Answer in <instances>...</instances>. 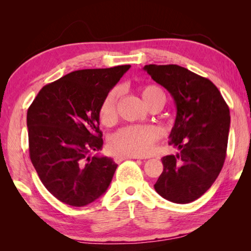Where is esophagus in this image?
I'll return each instance as SVG.
<instances>
[{"instance_id":"obj_1","label":"esophagus","mask_w":251,"mask_h":251,"mask_svg":"<svg viewBox=\"0 0 251 251\" xmlns=\"http://www.w3.org/2000/svg\"><path fill=\"white\" fill-rule=\"evenodd\" d=\"M125 159H138V157L136 156H116L114 160L116 161V163H121V161L125 160Z\"/></svg>"}]
</instances>
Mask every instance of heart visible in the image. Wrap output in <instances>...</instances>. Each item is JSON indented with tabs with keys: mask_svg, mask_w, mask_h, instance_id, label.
I'll return each mask as SVG.
<instances>
[{
	"mask_svg": "<svg viewBox=\"0 0 251 251\" xmlns=\"http://www.w3.org/2000/svg\"><path fill=\"white\" fill-rule=\"evenodd\" d=\"M161 92L154 85H148L142 91V97L147 103L152 96ZM120 97L118 88L110 91L103 100L100 110V122L105 126L115 124L117 118L116 106ZM160 133L158 128L154 126H127L116 131L109 139V148L114 154L121 156H136L143 157L151 154L154 144L159 138Z\"/></svg>",
	"mask_w": 251,
	"mask_h": 251,
	"instance_id": "heart-1",
	"label": "heart"
}]
</instances>
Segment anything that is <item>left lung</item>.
Masks as SVG:
<instances>
[{"label": "left lung", "instance_id": "obj_1", "mask_svg": "<svg viewBox=\"0 0 251 251\" xmlns=\"http://www.w3.org/2000/svg\"><path fill=\"white\" fill-rule=\"evenodd\" d=\"M144 70L171 93L177 108L169 145L179 152L161 158L164 169L154 188L172 202H192L210 188L224 166L229 107L214 83L185 67L150 64Z\"/></svg>", "mask_w": 251, "mask_h": 251}]
</instances>
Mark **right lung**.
<instances>
[{"mask_svg": "<svg viewBox=\"0 0 251 251\" xmlns=\"http://www.w3.org/2000/svg\"><path fill=\"white\" fill-rule=\"evenodd\" d=\"M130 65L79 70L42 88L27 109L29 158L45 188L74 207L107 190L117 165L103 147L100 110Z\"/></svg>", "mask_w": 251, "mask_h": 251, "instance_id": "obj_1", "label": "right lung"}]
</instances>
